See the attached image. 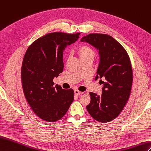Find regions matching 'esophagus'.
I'll return each instance as SVG.
<instances>
[{
  "instance_id": "1",
  "label": "esophagus",
  "mask_w": 151,
  "mask_h": 151,
  "mask_svg": "<svg viewBox=\"0 0 151 151\" xmlns=\"http://www.w3.org/2000/svg\"><path fill=\"white\" fill-rule=\"evenodd\" d=\"M75 94H76V95H81V94H83V92H81V91H79L78 90H75Z\"/></svg>"
}]
</instances>
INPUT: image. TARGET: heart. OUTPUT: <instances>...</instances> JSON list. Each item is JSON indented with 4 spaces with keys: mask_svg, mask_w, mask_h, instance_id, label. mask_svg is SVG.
I'll return each instance as SVG.
<instances>
[{
    "mask_svg": "<svg viewBox=\"0 0 151 151\" xmlns=\"http://www.w3.org/2000/svg\"><path fill=\"white\" fill-rule=\"evenodd\" d=\"M78 52L80 59L85 58L89 57H94V53L91 48L87 45H82L78 50Z\"/></svg>",
    "mask_w": 151,
    "mask_h": 151,
    "instance_id": "heart-1",
    "label": "heart"
}]
</instances>
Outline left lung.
I'll use <instances>...</instances> for the list:
<instances>
[{"mask_svg": "<svg viewBox=\"0 0 151 151\" xmlns=\"http://www.w3.org/2000/svg\"><path fill=\"white\" fill-rule=\"evenodd\" d=\"M81 42L99 50L100 62L95 80L100 78L104 85L100 96L90 92L91 102L87 110L94 120L107 123L120 114L130 96L132 83L130 58L124 47L108 35L89 34Z\"/></svg>", "mask_w": 151, "mask_h": 151, "instance_id": "1", "label": "left lung"}]
</instances>
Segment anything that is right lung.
Masks as SVG:
<instances>
[{"mask_svg":"<svg viewBox=\"0 0 151 151\" xmlns=\"http://www.w3.org/2000/svg\"><path fill=\"white\" fill-rule=\"evenodd\" d=\"M80 34L48 33L31 44L24 55L21 68L24 95L34 113L45 121L59 120L74 100L72 89L53 86L52 80L63 71V52Z\"/></svg>","mask_w":151,"mask_h":151,"instance_id":"obj_1","label":"right lung"}]
</instances>
